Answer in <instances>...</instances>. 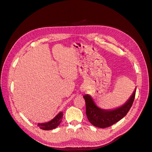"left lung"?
<instances>
[{"label": "left lung", "instance_id": "obj_1", "mask_svg": "<svg viewBox=\"0 0 152 152\" xmlns=\"http://www.w3.org/2000/svg\"><path fill=\"white\" fill-rule=\"evenodd\" d=\"M136 91V89H135L132 95L124 105L110 110L98 108L89 95L83 96L86 102V113L88 120L93 125L99 128H106L116 124L129 111L134 100Z\"/></svg>", "mask_w": 152, "mask_h": 152}]
</instances>
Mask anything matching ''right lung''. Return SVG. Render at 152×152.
Segmentation results:
<instances>
[{"instance_id":"right-lung-1","label":"right lung","mask_w":152,"mask_h":152,"mask_svg":"<svg viewBox=\"0 0 152 152\" xmlns=\"http://www.w3.org/2000/svg\"><path fill=\"white\" fill-rule=\"evenodd\" d=\"M63 116V113L61 112L59 113L52 120L50 121H48L47 123H45V124H38V125L40 129H42L43 130H52L54 129L58 126L60 123L61 122V120H62Z\"/></svg>"}]
</instances>
